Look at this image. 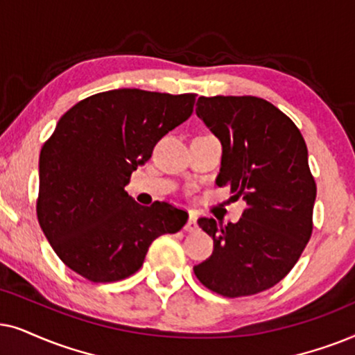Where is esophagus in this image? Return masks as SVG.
<instances>
[{"label":"esophagus","mask_w":355,"mask_h":355,"mask_svg":"<svg viewBox=\"0 0 355 355\" xmlns=\"http://www.w3.org/2000/svg\"><path fill=\"white\" fill-rule=\"evenodd\" d=\"M185 230H187V232H196V230H198V222H196V216L195 214H193V212H191V214H190V219H188V222H187V225H185Z\"/></svg>","instance_id":"1"}]
</instances>
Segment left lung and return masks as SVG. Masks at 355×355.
<instances>
[{
	"instance_id": "8db88e82",
	"label": "left lung",
	"mask_w": 355,
	"mask_h": 355,
	"mask_svg": "<svg viewBox=\"0 0 355 355\" xmlns=\"http://www.w3.org/2000/svg\"><path fill=\"white\" fill-rule=\"evenodd\" d=\"M196 115L222 143L216 183L230 185L232 200L247 207L235 224L198 219L214 250L193 271L229 299L258 294L284 279L311 237L316 183L305 139L286 113L259 97H200Z\"/></svg>"
}]
</instances>
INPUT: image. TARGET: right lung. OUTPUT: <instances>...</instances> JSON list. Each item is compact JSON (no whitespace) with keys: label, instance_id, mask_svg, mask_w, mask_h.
Returning <instances> with one entry per match:
<instances>
[{"label":"right lung","instance_id":"right-lung-1","mask_svg":"<svg viewBox=\"0 0 355 355\" xmlns=\"http://www.w3.org/2000/svg\"><path fill=\"white\" fill-rule=\"evenodd\" d=\"M196 94L115 89L71 107L39 160L37 217L51 248L92 282H115L143 266L150 243L187 224L168 202L149 207L125 187L157 141L190 118Z\"/></svg>","mask_w":355,"mask_h":355}]
</instances>
